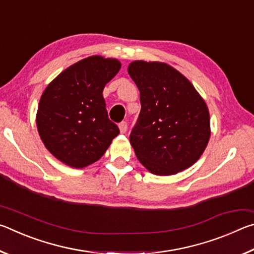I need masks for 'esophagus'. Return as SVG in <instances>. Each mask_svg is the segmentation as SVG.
Instances as JSON below:
<instances>
[{
	"label": "esophagus",
	"mask_w": 254,
	"mask_h": 254,
	"mask_svg": "<svg viewBox=\"0 0 254 254\" xmlns=\"http://www.w3.org/2000/svg\"><path fill=\"white\" fill-rule=\"evenodd\" d=\"M119 127H120V131H121V133H126L127 131V123L126 121H122L119 124Z\"/></svg>",
	"instance_id": "esophagus-1"
}]
</instances>
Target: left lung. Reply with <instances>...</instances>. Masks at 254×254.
<instances>
[{
	"label": "left lung",
	"instance_id": "8db88e82",
	"mask_svg": "<svg viewBox=\"0 0 254 254\" xmlns=\"http://www.w3.org/2000/svg\"><path fill=\"white\" fill-rule=\"evenodd\" d=\"M140 91L141 111L130 142L154 175L169 176L198 160L209 140V113L194 86L162 63L133 62L127 68Z\"/></svg>",
	"mask_w": 254,
	"mask_h": 254
}]
</instances>
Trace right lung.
<instances>
[{
  "label": "right lung",
  "mask_w": 254,
  "mask_h": 254,
  "mask_svg": "<svg viewBox=\"0 0 254 254\" xmlns=\"http://www.w3.org/2000/svg\"><path fill=\"white\" fill-rule=\"evenodd\" d=\"M117 59L92 56L68 67L47 86L37 127L46 148L66 165L97 161L120 130L109 119L103 89L118 74Z\"/></svg>",
  "instance_id": "1"
}]
</instances>
